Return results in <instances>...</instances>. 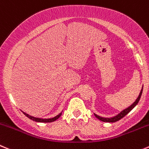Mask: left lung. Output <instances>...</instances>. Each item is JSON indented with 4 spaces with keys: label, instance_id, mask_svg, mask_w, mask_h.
Wrapping results in <instances>:
<instances>
[{
    "label": "left lung",
    "instance_id": "obj_1",
    "mask_svg": "<svg viewBox=\"0 0 149 149\" xmlns=\"http://www.w3.org/2000/svg\"><path fill=\"white\" fill-rule=\"evenodd\" d=\"M142 92H143V88L142 90H141V93H140L139 96H138V97H137V99L136 100V101L134 102V103H133L132 104L131 106H130V107H128V108L125 109L124 110H123V111H121V113H119L118 115H117L116 116H115V117H113V118H102V117H100V116H97V115L94 114L95 116L97 117V118H98L99 120H100V121H104V122H110V123H114V122H116V121H119L120 119H121L122 118H124V116H126V115L128 114L129 113H130V111H131L132 110L133 108H134V107H135L136 105H137V104L138 103V102H139L140 99H141V95H142Z\"/></svg>",
    "mask_w": 149,
    "mask_h": 149
}]
</instances>
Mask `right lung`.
Instances as JSON below:
<instances>
[{
  "label": "right lung",
  "mask_w": 149,
  "mask_h": 149,
  "mask_svg": "<svg viewBox=\"0 0 149 149\" xmlns=\"http://www.w3.org/2000/svg\"><path fill=\"white\" fill-rule=\"evenodd\" d=\"M23 113L25 115V116H27V117H28V118L31 119V120H32V121H36V122H44V123H48V122H52V121H56V120H57L58 118L61 116V113H60V114L58 115L57 116H56V117H54V118H48V119H42V118H35V117H33V116H29V115L26 114V113H24V112H23Z\"/></svg>",
  "instance_id": "obj_1"
}]
</instances>
